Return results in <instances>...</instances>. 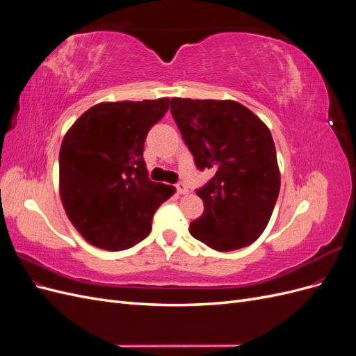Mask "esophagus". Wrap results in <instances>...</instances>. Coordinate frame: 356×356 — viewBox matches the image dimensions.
Here are the masks:
<instances>
[{"label": "esophagus", "instance_id": "esophagus-1", "mask_svg": "<svg viewBox=\"0 0 356 356\" xmlns=\"http://www.w3.org/2000/svg\"><path fill=\"white\" fill-rule=\"evenodd\" d=\"M177 191H178V195H187L188 187L184 184V182H178V184H177Z\"/></svg>", "mask_w": 356, "mask_h": 356}]
</instances>
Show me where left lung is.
<instances>
[{
	"instance_id": "left-lung-1",
	"label": "left lung",
	"mask_w": 356,
	"mask_h": 356,
	"mask_svg": "<svg viewBox=\"0 0 356 356\" xmlns=\"http://www.w3.org/2000/svg\"><path fill=\"white\" fill-rule=\"evenodd\" d=\"M170 111L199 169L215 175L196 191L204 211L193 238L220 252L260 238L281 188L276 148L260 117L236 101L172 98Z\"/></svg>"
}]
</instances>
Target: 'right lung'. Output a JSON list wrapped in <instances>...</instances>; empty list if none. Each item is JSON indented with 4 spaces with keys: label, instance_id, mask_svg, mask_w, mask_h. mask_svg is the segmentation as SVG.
I'll use <instances>...</instances> for the list:
<instances>
[{
    "label": "right lung",
    "instance_id": "add662e5",
    "mask_svg": "<svg viewBox=\"0 0 356 356\" xmlns=\"http://www.w3.org/2000/svg\"><path fill=\"white\" fill-rule=\"evenodd\" d=\"M169 104V98L96 104L63 136L59 195L86 242L127 250L147 238L154 212L175 193L148 179L143 157L147 134Z\"/></svg>",
    "mask_w": 356,
    "mask_h": 356
}]
</instances>
